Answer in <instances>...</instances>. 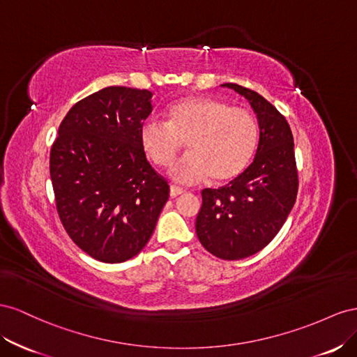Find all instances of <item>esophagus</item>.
I'll return each mask as SVG.
<instances>
[{"label":"esophagus","instance_id":"obj_1","mask_svg":"<svg viewBox=\"0 0 357 357\" xmlns=\"http://www.w3.org/2000/svg\"><path fill=\"white\" fill-rule=\"evenodd\" d=\"M185 190L181 188V187H176V185H170V196L172 197H176V196H181L184 195Z\"/></svg>","mask_w":357,"mask_h":357}]
</instances>
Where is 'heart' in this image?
Returning <instances> with one entry per match:
<instances>
[{
  "label": "heart",
  "instance_id": "heart-1",
  "mask_svg": "<svg viewBox=\"0 0 357 357\" xmlns=\"http://www.w3.org/2000/svg\"><path fill=\"white\" fill-rule=\"evenodd\" d=\"M185 142L188 154L172 176L184 184L205 178L224 182L248 166L259 142L257 119L245 107L218 98L190 96L166 110V122L148 119L140 126L139 144L158 167H170Z\"/></svg>",
  "mask_w": 357,
  "mask_h": 357
}]
</instances>
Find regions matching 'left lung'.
<instances>
[{"instance_id": "obj_1", "label": "left lung", "mask_w": 357, "mask_h": 357, "mask_svg": "<svg viewBox=\"0 0 357 357\" xmlns=\"http://www.w3.org/2000/svg\"><path fill=\"white\" fill-rule=\"evenodd\" d=\"M245 97L257 114L260 137L251 165L220 188L202 190L196 220L200 243L222 260H239L277 236L296 202L299 176L294 142L282 114L256 91L224 84Z\"/></svg>"}]
</instances>
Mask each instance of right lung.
Here are the masks:
<instances>
[{
  "label": "right lung",
  "mask_w": 357,
  "mask_h": 357,
  "mask_svg": "<svg viewBox=\"0 0 357 357\" xmlns=\"http://www.w3.org/2000/svg\"><path fill=\"white\" fill-rule=\"evenodd\" d=\"M148 89L107 86L71 107L50 149L56 211L76 245L105 263L139 254L169 199L139 130L152 112Z\"/></svg>",
  "instance_id": "obj_1"
}]
</instances>
